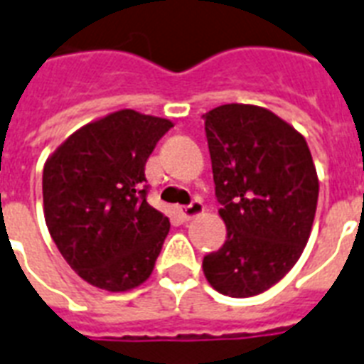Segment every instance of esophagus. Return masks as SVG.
Wrapping results in <instances>:
<instances>
[{
	"mask_svg": "<svg viewBox=\"0 0 364 364\" xmlns=\"http://www.w3.org/2000/svg\"><path fill=\"white\" fill-rule=\"evenodd\" d=\"M179 211H181L183 221H191L200 213H204V204H202V200H193L188 205H183Z\"/></svg>",
	"mask_w": 364,
	"mask_h": 364,
	"instance_id": "esophagus-1",
	"label": "esophagus"
}]
</instances>
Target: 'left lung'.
I'll return each mask as SVG.
<instances>
[{
	"label": "left lung",
	"mask_w": 364,
	"mask_h": 364,
	"mask_svg": "<svg viewBox=\"0 0 364 364\" xmlns=\"http://www.w3.org/2000/svg\"><path fill=\"white\" fill-rule=\"evenodd\" d=\"M204 126L227 242L202 266L219 293L247 299L276 285L304 251L319 196L316 166L304 137L264 107L219 105Z\"/></svg>",
	"instance_id": "8db88e82"
}]
</instances>
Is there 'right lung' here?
<instances>
[{"label": "right lung", "mask_w": 364, "mask_h": 364, "mask_svg": "<svg viewBox=\"0 0 364 364\" xmlns=\"http://www.w3.org/2000/svg\"><path fill=\"white\" fill-rule=\"evenodd\" d=\"M171 126L160 117L117 111L71 134L45 162L50 238L94 287L128 291L153 272L170 219L149 205L145 164Z\"/></svg>", "instance_id": "obj_1"}]
</instances>
